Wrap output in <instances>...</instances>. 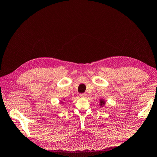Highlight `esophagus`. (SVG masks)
I'll use <instances>...</instances> for the list:
<instances>
[{
    "mask_svg": "<svg viewBox=\"0 0 157 157\" xmlns=\"http://www.w3.org/2000/svg\"><path fill=\"white\" fill-rule=\"evenodd\" d=\"M80 97H81V98H85L86 97V93H81L80 94Z\"/></svg>",
    "mask_w": 157,
    "mask_h": 157,
    "instance_id": "1",
    "label": "esophagus"
}]
</instances>
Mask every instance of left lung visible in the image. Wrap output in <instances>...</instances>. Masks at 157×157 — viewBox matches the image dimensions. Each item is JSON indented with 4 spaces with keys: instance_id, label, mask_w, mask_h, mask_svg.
<instances>
[{
    "instance_id": "left-lung-1",
    "label": "left lung",
    "mask_w": 157,
    "mask_h": 157,
    "mask_svg": "<svg viewBox=\"0 0 157 157\" xmlns=\"http://www.w3.org/2000/svg\"><path fill=\"white\" fill-rule=\"evenodd\" d=\"M104 104H105V102L103 101V100H101V101H100V105L101 106H103V105H104Z\"/></svg>"
}]
</instances>
